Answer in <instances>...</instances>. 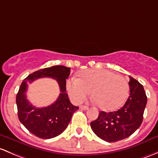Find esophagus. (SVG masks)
Returning a JSON list of instances; mask_svg holds the SVG:
<instances>
[{
    "mask_svg": "<svg viewBox=\"0 0 158 158\" xmlns=\"http://www.w3.org/2000/svg\"><path fill=\"white\" fill-rule=\"evenodd\" d=\"M80 108L82 110H86L89 109V107H87V106H85V105H81L80 106Z\"/></svg>",
    "mask_w": 158,
    "mask_h": 158,
    "instance_id": "obj_1",
    "label": "esophagus"
}]
</instances>
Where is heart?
<instances>
[{
    "label": "heart",
    "mask_w": 158,
    "mask_h": 158,
    "mask_svg": "<svg viewBox=\"0 0 158 158\" xmlns=\"http://www.w3.org/2000/svg\"><path fill=\"white\" fill-rule=\"evenodd\" d=\"M69 95L77 103L83 101L92 91L98 107L104 111L119 108L129 93V83L123 76L107 69H86L81 79L73 77L66 84Z\"/></svg>",
    "instance_id": "b5f03b06"
}]
</instances>
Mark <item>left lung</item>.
I'll return each instance as SVG.
<instances>
[{
  "label": "left lung",
  "mask_w": 158,
  "mask_h": 158,
  "mask_svg": "<svg viewBox=\"0 0 158 158\" xmlns=\"http://www.w3.org/2000/svg\"><path fill=\"white\" fill-rule=\"evenodd\" d=\"M129 95L125 104L114 112L101 111L91 123L95 135L107 142H115L129 137L142 124L147 96L143 85L129 76Z\"/></svg>",
  "instance_id": "8db88e82"
}]
</instances>
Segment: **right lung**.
<instances>
[{"label": "right lung", "mask_w": 158, "mask_h": 158, "mask_svg": "<svg viewBox=\"0 0 158 158\" xmlns=\"http://www.w3.org/2000/svg\"><path fill=\"white\" fill-rule=\"evenodd\" d=\"M70 74V68L57 65L39 69L29 75L23 80L16 94L18 117L21 123L31 133L40 139H49L62 133L70 122L72 116L79 107L73 105L66 94V79ZM55 79L61 93L57 101L45 108L34 107L26 98L27 83L39 77Z\"/></svg>", "instance_id": "1"}]
</instances>
